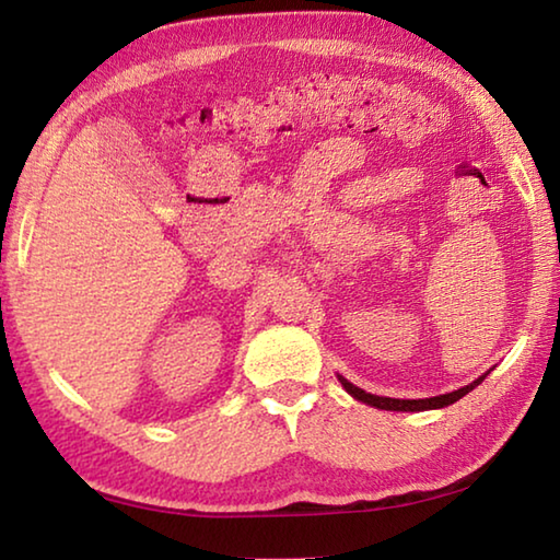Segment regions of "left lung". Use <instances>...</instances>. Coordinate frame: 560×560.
Returning a JSON list of instances; mask_svg holds the SVG:
<instances>
[{"mask_svg":"<svg viewBox=\"0 0 560 560\" xmlns=\"http://www.w3.org/2000/svg\"><path fill=\"white\" fill-rule=\"evenodd\" d=\"M487 375H489V373L479 375L477 381L469 383V385H464V387H459V390L447 393V395H438V397H424V400H397V397H381V395H371V393L360 390V387H355L353 383H348L346 377H340V375H338V381H340V385L346 387L348 395H353L355 400H360V402H365V405H371V407H377V410H395V412H422V410H438V407H447V405H452V402L462 400V397L467 395V393H471L474 387H477L481 381H485Z\"/></svg>","mask_w":560,"mask_h":560,"instance_id":"1","label":"left lung"}]
</instances>
